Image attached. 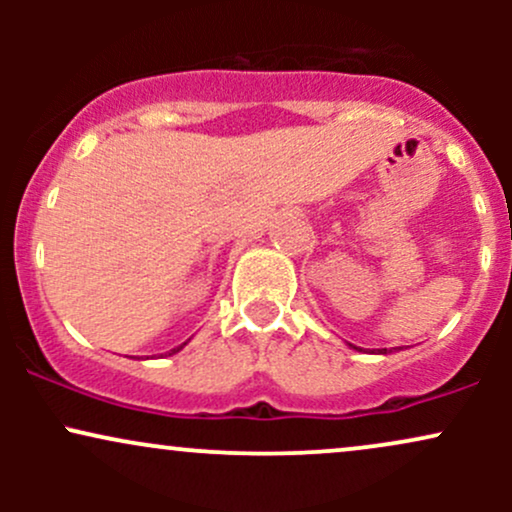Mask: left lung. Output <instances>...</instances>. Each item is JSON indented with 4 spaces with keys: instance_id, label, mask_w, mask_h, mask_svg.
Returning <instances> with one entry per match:
<instances>
[{
    "instance_id": "1",
    "label": "left lung",
    "mask_w": 512,
    "mask_h": 512,
    "mask_svg": "<svg viewBox=\"0 0 512 512\" xmlns=\"http://www.w3.org/2000/svg\"><path fill=\"white\" fill-rule=\"evenodd\" d=\"M378 354H387V349H378Z\"/></svg>"
}]
</instances>
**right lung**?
<instances>
[{"mask_svg":"<svg viewBox=\"0 0 512 512\" xmlns=\"http://www.w3.org/2000/svg\"><path fill=\"white\" fill-rule=\"evenodd\" d=\"M185 344H187V342H185ZM185 344H180V346H175V349H173V351H170V354H178V351H180V349H182V346H185Z\"/></svg>","mask_w":512,"mask_h":512,"instance_id":"obj_1","label":"right lung"}]
</instances>
